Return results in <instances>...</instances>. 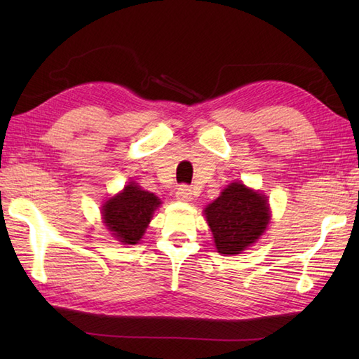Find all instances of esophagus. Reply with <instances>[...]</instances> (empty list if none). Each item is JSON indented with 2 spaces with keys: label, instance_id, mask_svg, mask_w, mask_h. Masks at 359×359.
<instances>
[{
  "label": "esophagus",
  "instance_id": "1",
  "mask_svg": "<svg viewBox=\"0 0 359 359\" xmlns=\"http://www.w3.org/2000/svg\"><path fill=\"white\" fill-rule=\"evenodd\" d=\"M175 197H177V201L189 202V201L193 199L191 188H189L188 185H180V187L177 188V191H175Z\"/></svg>",
  "mask_w": 359,
  "mask_h": 359
}]
</instances>
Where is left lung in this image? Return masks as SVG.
Listing matches in <instances>:
<instances>
[{
    "instance_id": "left-lung-1",
    "label": "left lung",
    "mask_w": 359,
    "mask_h": 359,
    "mask_svg": "<svg viewBox=\"0 0 359 359\" xmlns=\"http://www.w3.org/2000/svg\"><path fill=\"white\" fill-rule=\"evenodd\" d=\"M220 255H239L261 238L270 222L269 199L241 182L228 185L203 210Z\"/></svg>"
}]
</instances>
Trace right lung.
<instances>
[{
    "label": "right lung",
    "mask_w": 359,
    "mask_h": 359,
    "mask_svg": "<svg viewBox=\"0 0 359 359\" xmlns=\"http://www.w3.org/2000/svg\"><path fill=\"white\" fill-rule=\"evenodd\" d=\"M160 203L162 202L157 196L129 182L123 191L104 202L102 207L103 222L118 242L135 245L147 231Z\"/></svg>",
    "instance_id": "add662e5"
}]
</instances>
